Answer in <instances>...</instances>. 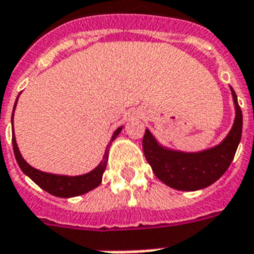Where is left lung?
I'll return each mask as SVG.
<instances>
[{
  "mask_svg": "<svg viewBox=\"0 0 254 254\" xmlns=\"http://www.w3.org/2000/svg\"><path fill=\"white\" fill-rule=\"evenodd\" d=\"M232 97L236 107L232 129L222 144L207 151L199 153L169 151L160 147L152 133L145 129L143 137L144 155L160 181L177 190L194 191L207 188L226 173L235 157L243 131V113L233 89Z\"/></svg>",
  "mask_w": 254,
  "mask_h": 254,
  "instance_id": "1",
  "label": "left lung"
}]
</instances>
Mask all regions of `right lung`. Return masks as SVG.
Segmentation results:
<instances>
[{
	"label": "right lung",
	"mask_w": 254,
	"mask_h": 254,
	"mask_svg": "<svg viewBox=\"0 0 254 254\" xmlns=\"http://www.w3.org/2000/svg\"><path fill=\"white\" fill-rule=\"evenodd\" d=\"M17 105V102H15ZM15 109V106H14ZM14 115V111H13ZM122 127L117 129L111 137L110 143L115 139V137L119 135ZM11 141H13V149L14 155H15V159H17L18 165L22 169L24 174H27L28 177L31 178L32 181L35 182L38 186L46 190L47 192H50L55 196H60V198H70V196H77L82 195L85 192L90 191L93 189H95L101 184L102 181V174L106 169L107 165V156H109V145H107L106 151H105V156H103V161L99 164L94 170H92L90 173L82 174V176H76V177H68V176H56V174H50L44 173V172H40V170L32 168L24 161L23 157L19 153V149H18L17 141H15V136H11Z\"/></svg>",
	"instance_id": "obj_1"
}]
</instances>
